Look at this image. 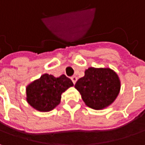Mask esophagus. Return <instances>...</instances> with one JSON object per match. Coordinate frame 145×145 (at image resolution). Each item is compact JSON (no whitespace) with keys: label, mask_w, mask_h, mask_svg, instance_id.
<instances>
[{"label":"esophagus","mask_w":145,"mask_h":145,"mask_svg":"<svg viewBox=\"0 0 145 145\" xmlns=\"http://www.w3.org/2000/svg\"><path fill=\"white\" fill-rule=\"evenodd\" d=\"M77 77L76 76H72L71 77V80H72V82L74 84H75V82H76V81H77Z\"/></svg>","instance_id":"esophagus-1"}]
</instances>
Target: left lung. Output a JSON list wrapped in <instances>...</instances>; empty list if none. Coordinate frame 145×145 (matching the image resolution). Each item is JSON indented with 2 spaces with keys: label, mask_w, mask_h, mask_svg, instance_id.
Returning a JSON list of instances; mask_svg holds the SVG:
<instances>
[{
  "label": "left lung",
  "mask_w": 145,
  "mask_h": 145,
  "mask_svg": "<svg viewBox=\"0 0 145 145\" xmlns=\"http://www.w3.org/2000/svg\"><path fill=\"white\" fill-rule=\"evenodd\" d=\"M74 88L87 106L100 110L115 101L120 93V81L117 74L110 68L89 67Z\"/></svg>",
  "instance_id": "8db88e82"
}]
</instances>
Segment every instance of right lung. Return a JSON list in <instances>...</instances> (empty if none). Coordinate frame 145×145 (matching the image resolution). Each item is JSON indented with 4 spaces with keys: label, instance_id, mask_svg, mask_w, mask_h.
Returning a JSON list of instances; mask_svg holds the SVG:
<instances>
[{
    "label": "right lung",
    "instance_id": "right-lung-1",
    "mask_svg": "<svg viewBox=\"0 0 145 145\" xmlns=\"http://www.w3.org/2000/svg\"><path fill=\"white\" fill-rule=\"evenodd\" d=\"M73 86L72 81L65 74L56 78L44 74L26 87V100L39 112H50L60 103L62 94Z\"/></svg>",
    "mask_w": 145,
    "mask_h": 145
}]
</instances>
